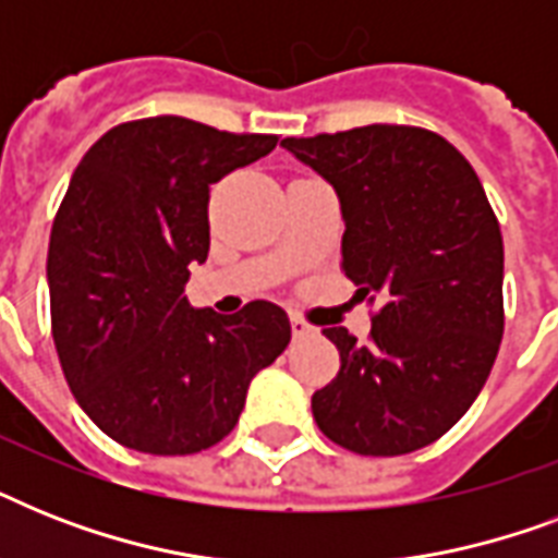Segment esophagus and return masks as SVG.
I'll use <instances>...</instances> for the list:
<instances>
[{
	"instance_id": "34e87169",
	"label": "esophagus",
	"mask_w": 558,
	"mask_h": 558,
	"mask_svg": "<svg viewBox=\"0 0 558 558\" xmlns=\"http://www.w3.org/2000/svg\"><path fill=\"white\" fill-rule=\"evenodd\" d=\"M289 324H292V336H295V339H304V336L313 332V324L306 322V318H301L298 313H289Z\"/></svg>"
}]
</instances>
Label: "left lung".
<instances>
[{
	"label": "left lung",
	"instance_id": "8db88e82",
	"mask_svg": "<svg viewBox=\"0 0 558 558\" xmlns=\"http://www.w3.org/2000/svg\"><path fill=\"white\" fill-rule=\"evenodd\" d=\"M341 202V271L381 301L367 344L324 336L341 367L313 416L341 449L397 458L440 440L475 402L504 336V240L484 185L442 135L371 124L283 138Z\"/></svg>",
	"mask_w": 558,
	"mask_h": 558
}]
</instances>
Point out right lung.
Returning <instances> with one entry per match:
<instances>
[{"label": "right lung", "mask_w": 558, "mask_h": 558, "mask_svg": "<svg viewBox=\"0 0 558 558\" xmlns=\"http://www.w3.org/2000/svg\"><path fill=\"white\" fill-rule=\"evenodd\" d=\"M275 144L156 116L112 126L74 170L48 243L51 336L77 405L126 449L217 446L292 339L269 301L217 315L185 298L187 266L208 257L210 185Z\"/></svg>", "instance_id": "1"}]
</instances>
